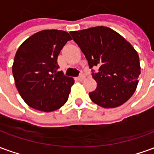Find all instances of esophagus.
<instances>
[{
	"instance_id": "34e87169",
	"label": "esophagus",
	"mask_w": 154,
	"mask_h": 154,
	"mask_svg": "<svg viewBox=\"0 0 154 154\" xmlns=\"http://www.w3.org/2000/svg\"><path fill=\"white\" fill-rule=\"evenodd\" d=\"M84 79H85V76H84L83 74H82V75H80L79 77H77V80L80 81V82H82V81H83Z\"/></svg>"
}]
</instances>
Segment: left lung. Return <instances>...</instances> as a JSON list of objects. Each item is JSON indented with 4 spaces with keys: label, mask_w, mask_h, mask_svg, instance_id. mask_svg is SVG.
I'll list each match as a JSON object with an SVG mask.
<instances>
[{
    "label": "left lung",
    "mask_w": 154,
    "mask_h": 154,
    "mask_svg": "<svg viewBox=\"0 0 154 154\" xmlns=\"http://www.w3.org/2000/svg\"><path fill=\"white\" fill-rule=\"evenodd\" d=\"M70 35L89 67H99L98 72H92L97 86L89 93L91 100L104 108H115L126 102L139 82L140 63L137 51L119 34L105 26L71 31Z\"/></svg>",
    "instance_id": "1"
}]
</instances>
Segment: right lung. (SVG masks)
<instances>
[{"label": "right lung", "mask_w": 154, "mask_h": 154, "mask_svg": "<svg viewBox=\"0 0 154 154\" xmlns=\"http://www.w3.org/2000/svg\"><path fill=\"white\" fill-rule=\"evenodd\" d=\"M72 37L66 31L45 29L19 47L12 66L15 87L29 106L51 112L67 102L72 77L58 72L57 56Z\"/></svg>", "instance_id": "add662e5"}]
</instances>
